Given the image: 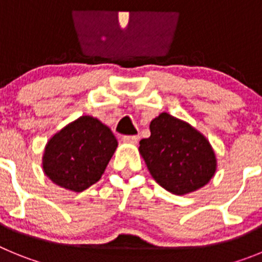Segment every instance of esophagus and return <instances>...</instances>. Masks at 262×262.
I'll return each instance as SVG.
<instances>
[{"label":"esophagus","instance_id":"esophagus-1","mask_svg":"<svg viewBox=\"0 0 262 262\" xmlns=\"http://www.w3.org/2000/svg\"><path fill=\"white\" fill-rule=\"evenodd\" d=\"M123 142L128 143V144H138L139 136L133 135V136H123Z\"/></svg>","mask_w":262,"mask_h":262}]
</instances>
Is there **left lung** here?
Wrapping results in <instances>:
<instances>
[{"label":"left lung","instance_id":"8db88e82","mask_svg":"<svg viewBox=\"0 0 262 262\" xmlns=\"http://www.w3.org/2000/svg\"><path fill=\"white\" fill-rule=\"evenodd\" d=\"M149 129L151 136L140 140L139 152L160 186L185 195L209 184L217 163L203 134L168 113L152 119Z\"/></svg>","mask_w":262,"mask_h":262}]
</instances>
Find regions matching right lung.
<instances>
[{"label":"right lung","instance_id":"right-lung-1","mask_svg":"<svg viewBox=\"0 0 262 262\" xmlns=\"http://www.w3.org/2000/svg\"><path fill=\"white\" fill-rule=\"evenodd\" d=\"M117 147L118 140L106 124L82 115L48 140L43 172L57 186L80 193L102 177Z\"/></svg>","mask_w":262,"mask_h":262}]
</instances>
